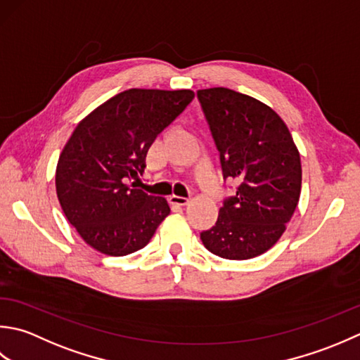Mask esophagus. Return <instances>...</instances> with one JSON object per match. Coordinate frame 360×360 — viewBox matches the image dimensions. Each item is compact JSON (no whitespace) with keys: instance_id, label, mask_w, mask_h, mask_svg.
Wrapping results in <instances>:
<instances>
[{"instance_id":"1","label":"esophagus","mask_w":360,"mask_h":360,"mask_svg":"<svg viewBox=\"0 0 360 360\" xmlns=\"http://www.w3.org/2000/svg\"><path fill=\"white\" fill-rule=\"evenodd\" d=\"M169 202H171L172 205H179V207H183V205H186V203L189 202V199H188V197H181V195L172 194V195L169 197Z\"/></svg>"}]
</instances>
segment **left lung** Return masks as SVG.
I'll return each instance as SVG.
<instances>
[{"mask_svg": "<svg viewBox=\"0 0 360 360\" xmlns=\"http://www.w3.org/2000/svg\"><path fill=\"white\" fill-rule=\"evenodd\" d=\"M221 158L224 180L239 181L224 199L203 245L225 259L267 252L285 230L302 193V161L290 131L269 105L216 86L197 91Z\"/></svg>", "mask_w": 360, "mask_h": 360, "instance_id": "1", "label": "left lung"}]
</instances>
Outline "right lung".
I'll return each mask as SVG.
<instances>
[{"mask_svg": "<svg viewBox=\"0 0 360 360\" xmlns=\"http://www.w3.org/2000/svg\"><path fill=\"white\" fill-rule=\"evenodd\" d=\"M194 99L191 90H130L116 94L77 124L60 153L56 189L70 224L88 245L126 256L149 244L169 214L166 199L135 186L146 155Z\"/></svg>", "mask_w": 360, "mask_h": 360, "instance_id": "1", "label": "right lung"}]
</instances>
